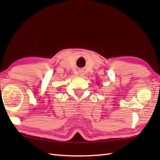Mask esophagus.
Returning a JSON list of instances; mask_svg holds the SVG:
<instances>
[{"label": "esophagus", "mask_w": 160, "mask_h": 160, "mask_svg": "<svg viewBox=\"0 0 160 160\" xmlns=\"http://www.w3.org/2000/svg\"><path fill=\"white\" fill-rule=\"evenodd\" d=\"M79 74H80V76H83V75H84V71H83V70H80Z\"/></svg>", "instance_id": "34e87169"}]
</instances>
